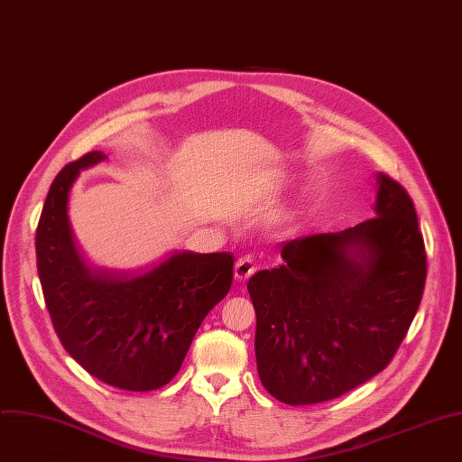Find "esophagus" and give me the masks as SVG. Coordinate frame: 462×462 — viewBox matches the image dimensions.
<instances>
[{
  "label": "esophagus",
  "mask_w": 462,
  "mask_h": 462,
  "mask_svg": "<svg viewBox=\"0 0 462 462\" xmlns=\"http://www.w3.org/2000/svg\"><path fill=\"white\" fill-rule=\"evenodd\" d=\"M255 272V261L250 257V255H245V257H239L236 266H234V275L237 281H245L248 279L250 275H254Z\"/></svg>",
  "instance_id": "obj_1"
}]
</instances>
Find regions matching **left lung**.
Returning a JSON list of instances; mask_svg holds the SVG:
<instances>
[{"mask_svg":"<svg viewBox=\"0 0 462 462\" xmlns=\"http://www.w3.org/2000/svg\"><path fill=\"white\" fill-rule=\"evenodd\" d=\"M282 263L248 281L257 374L291 406L336 399L383 372L426 281L424 241L406 190L375 176L374 217L279 245Z\"/></svg>","mask_w":462,"mask_h":462,"instance_id":"8db88e82","label":"left lung"}]
</instances>
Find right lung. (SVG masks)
Wrapping results in <instances>:
<instances>
[{
  "instance_id": "right-lung-1",
  "label": "right lung",
  "mask_w": 462,
  "mask_h": 462,
  "mask_svg": "<svg viewBox=\"0 0 462 462\" xmlns=\"http://www.w3.org/2000/svg\"><path fill=\"white\" fill-rule=\"evenodd\" d=\"M106 156L88 152L51 185L36 232L38 273L65 350L99 381L150 392L180 372L207 314L228 293L234 257L226 252H172L143 272L94 264L69 217L79 172Z\"/></svg>"
}]
</instances>
